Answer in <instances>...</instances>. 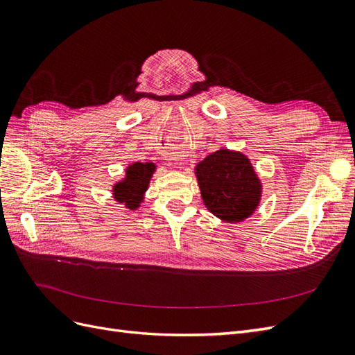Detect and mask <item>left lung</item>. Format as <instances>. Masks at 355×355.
I'll use <instances>...</instances> for the list:
<instances>
[{
  "label": "left lung",
  "instance_id": "left-lung-1",
  "mask_svg": "<svg viewBox=\"0 0 355 355\" xmlns=\"http://www.w3.org/2000/svg\"><path fill=\"white\" fill-rule=\"evenodd\" d=\"M205 207L227 223H240L255 212L262 186L249 159L220 148L194 169Z\"/></svg>",
  "mask_w": 355,
  "mask_h": 355
}]
</instances>
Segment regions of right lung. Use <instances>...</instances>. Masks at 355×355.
<instances>
[{
    "mask_svg": "<svg viewBox=\"0 0 355 355\" xmlns=\"http://www.w3.org/2000/svg\"><path fill=\"white\" fill-rule=\"evenodd\" d=\"M155 164H141L134 162L127 171H125V178L118 181L113 186V198L116 202L123 203L125 208L137 209L140 208V203L144 199V193L148 187V182L155 173Z\"/></svg>",
    "mask_w": 355,
    "mask_h": 355,
    "instance_id": "right-lung-1",
    "label": "right lung"
}]
</instances>
